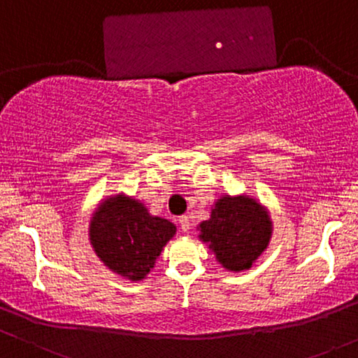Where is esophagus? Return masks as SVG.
Returning a JSON list of instances; mask_svg holds the SVG:
<instances>
[{
    "label": "esophagus",
    "instance_id": "34e87169",
    "mask_svg": "<svg viewBox=\"0 0 358 358\" xmlns=\"http://www.w3.org/2000/svg\"><path fill=\"white\" fill-rule=\"evenodd\" d=\"M178 224H180V229H182V232H188V231H190V219H188L187 215L180 217Z\"/></svg>",
    "mask_w": 358,
    "mask_h": 358
}]
</instances>
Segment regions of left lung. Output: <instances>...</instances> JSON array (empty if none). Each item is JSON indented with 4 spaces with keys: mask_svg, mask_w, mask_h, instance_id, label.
<instances>
[{
    "mask_svg": "<svg viewBox=\"0 0 358 358\" xmlns=\"http://www.w3.org/2000/svg\"><path fill=\"white\" fill-rule=\"evenodd\" d=\"M196 231L222 268L241 273L252 268L268 249L273 220L268 207L254 196L220 195L212 205L210 217L200 222Z\"/></svg>",
    "mask_w": 358,
    "mask_h": 358,
    "instance_id": "1",
    "label": "left lung"
}]
</instances>
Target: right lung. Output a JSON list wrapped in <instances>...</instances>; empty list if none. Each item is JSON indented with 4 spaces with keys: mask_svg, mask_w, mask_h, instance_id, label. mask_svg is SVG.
I'll use <instances>...</instances> for the list:
<instances>
[{
    "mask_svg": "<svg viewBox=\"0 0 358 358\" xmlns=\"http://www.w3.org/2000/svg\"><path fill=\"white\" fill-rule=\"evenodd\" d=\"M176 225L151 215L146 205L126 193L102 199L89 222V241L96 256L113 273L138 282L155 268Z\"/></svg>",
    "mask_w": 358,
    "mask_h": 358,
    "instance_id": "obj_1",
    "label": "right lung"
}]
</instances>
